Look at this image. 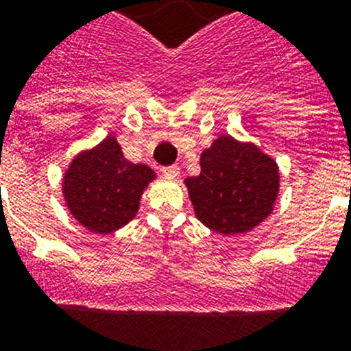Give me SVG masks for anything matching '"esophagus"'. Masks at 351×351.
Wrapping results in <instances>:
<instances>
[{
    "label": "esophagus",
    "instance_id": "obj_1",
    "mask_svg": "<svg viewBox=\"0 0 351 351\" xmlns=\"http://www.w3.org/2000/svg\"><path fill=\"white\" fill-rule=\"evenodd\" d=\"M162 175L167 176V178H176L180 175V167L176 164H173V166H164Z\"/></svg>",
    "mask_w": 351,
    "mask_h": 351
}]
</instances>
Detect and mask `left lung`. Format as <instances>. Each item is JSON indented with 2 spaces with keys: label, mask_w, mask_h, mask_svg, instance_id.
<instances>
[{
  "label": "left lung",
  "mask_w": 351,
  "mask_h": 351,
  "mask_svg": "<svg viewBox=\"0 0 351 351\" xmlns=\"http://www.w3.org/2000/svg\"><path fill=\"white\" fill-rule=\"evenodd\" d=\"M201 173L185 180L196 217L221 234L247 233L270 215L279 193L274 158L252 143L221 136L199 158Z\"/></svg>",
  "instance_id": "8db88e82"
}]
</instances>
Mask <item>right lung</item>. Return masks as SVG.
<instances>
[{
  "label": "right lung",
  "instance_id": "add662e5",
  "mask_svg": "<svg viewBox=\"0 0 351 351\" xmlns=\"http://www.w3.org/2000/svg\"><path fill=\"white\" fill-rule=\"evenodd\" d=\"M154 178L152 167L127 160L109 136L72 160L63 176V196L84 228L106 234L132 221L143 191Z\"/></svg>",
  "mask_w": 351,
  "mask_h": 351
}]
</instances>
